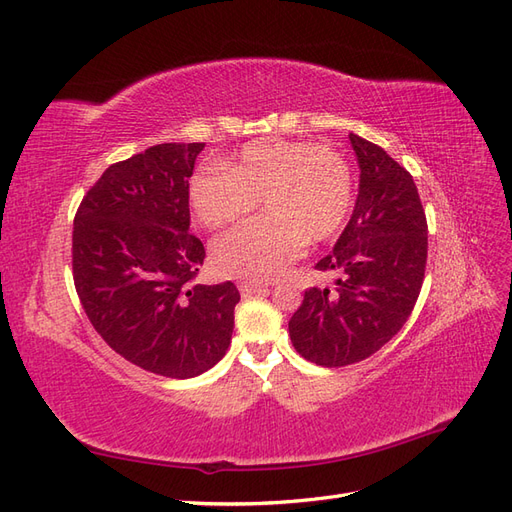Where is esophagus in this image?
I'll return each mask as SVG.
<instances>
[{"label":"esophagus","instance_id":"obj_1","mask_svg":"<svg viewBox=\"0 0 512 512\" xmlns=\"http://www.w3.org/2000/svg\"><path fill=\"white\" fill-rule=\"evenodd\" d=\"M239 292H241V297H252V294L267 292V284H258V282H241V284H239Z\"/></svg>","mask_w":512,"mask_h":512}]
</instances>
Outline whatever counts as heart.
<instances>
[{"label": "heart", "mask_w": 512, "mask_h": 512, "mask_svg": "<svg viewBox=\"0 0 512 512\" xmlns=\"http://www.w3.org/2000/svg\"><path fill=\"white\" fill-rule=\"evenodd\" d=\"M354 181L342 153L305 141H252L222 168L190 181V205L207 228L250 215L262 198L267 215L218 237L213 267L226 277L273 280L297 260L307 241L331 239L352 209Z\"/></svg>", "instance_id": "b5f03b06"}]
</instances>
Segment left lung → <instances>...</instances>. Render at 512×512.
<instances>
[{"mask_svg": "<svg viewBox=\"0 0 512 512\" xmlns=\"http://www.w3.org/2000/svg\"><path fill=\"white\" fill-rule=\"evenodd\" d=\"M359 196L333 252L316 269L333 288H309L288 322L292 346L322 367L359 363L410 318L423 286L427 220L412 175L382 147L350 134Z\"/></svg>", "mask_w": 512, "mask_h": 512, "instance_id": "1", "label": "left lung"}]
</instances>
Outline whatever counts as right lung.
Listing matches in <instances>:
<instances>
[{"mask_svg":"<svg viewBox=\"0 0 512 512\" xmlns=\"http://www.w3.org/2000/svg\"><path fill=\"white\" fill-rule=\"evenodd\" d=\"M205 143H164L108 166L76 211L72 271L85 314L123 359L194 378L226 354L239 290L194 284L190 177Z\"/></svg>","mask_w":512,"mask_h":512,"instance_id":"1","label":"right lung"}]
</instances>
